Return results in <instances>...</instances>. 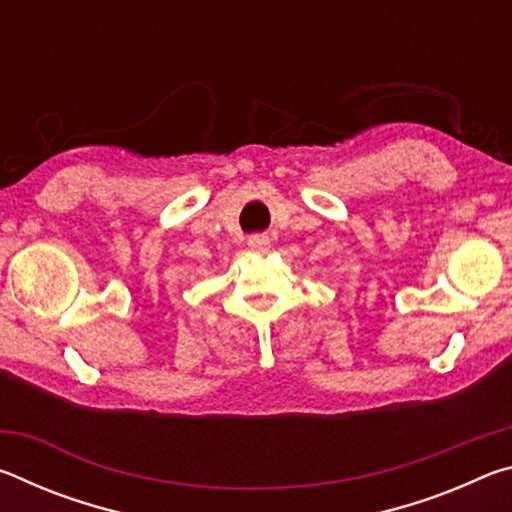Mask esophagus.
<instances>
[{
	"label": "esophagus",
	"mask_w": 512,
	"mask_h": 512,
	"mask_svg": "<svg viewBox=\"0 0 512 512\" xmlns=\"http://www.w3.org/2000/svg\"><path fill=\"white\" fill-rule=\"evenodd\" d=\"M268 246H271V241H268L266 235H253V237H248V248L253 250V253H266Z\"/></svg>",
	"instance_id": "obj_1"
}]
</instances>
